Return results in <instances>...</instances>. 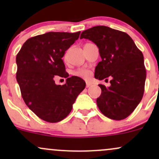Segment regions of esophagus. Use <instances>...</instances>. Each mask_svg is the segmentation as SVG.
I'll return each instance as SVG.
<instances>
[{"mask_svg":"<svg viewBox=\"0 0 159 159\" xmlns=\"http://www.w3.org/2000/svg\"><path fill=\"white\" fill-rule=\"evenodd\" d=\"M91 85H92V84L90 83V82H86V87H90Z\"/></svg>","mask_w":159,"mask_h":159,"instance_id":"obj_1","label":"esophagus"}]
</instances>
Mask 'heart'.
<instances>
[{
    "label": "heart",
    "instance_id": "heart-1",
    "mask_svg": "<svg viewBox=\"0 0 159 159\" xmlns=\"http://www.w3.org/2000/svg\"><path fill=\"white\" fill-rule=\"evenodd\" d=\"M75 75L78 76H80V77L86 78H89L90 77L91 75V72L88 69H81L79 70H78L77 72H75Z\"/></svg>",
    "mask_w": 159,
    "mask_h": 159
}]
</instances>
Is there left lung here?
I'll use <instances>...</instances> for the list:
<instances>
[{"instance_id":"left-lung-1","label":"left lung","mask_w":159,"mask_h":159,"mask_svg":"<svg viewBox=\"0 0 159 159\" xmlns=\"http://www.w3.org/2000/svg\"><path fill=\"white\" fill-rule=\"evenodd\" d=\"M97 45L102 61L95 69V78L112 77L111 86L98 84L101 96L96 103L107 117L121 120L134 111L143 98L146 81L143 55L125 33L106 26H96L81 33Z\"/></svg>"}]
</instances>
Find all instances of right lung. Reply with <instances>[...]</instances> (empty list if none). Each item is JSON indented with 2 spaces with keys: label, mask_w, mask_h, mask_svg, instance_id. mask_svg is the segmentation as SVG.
I'll use <instances>...</instances> for the list:
<instances>
[{
  "label": "right lung",
  "mask_w": 159,
  "mask_h": 159,
  "mask_svg": "<svg viewBox=\"0 0 159 159\" xmlns=\"http://www.w3.org/2000/svg\"><path fill=\"white\" fill-rule=\"evenodd\" d=\"M76 33L48 32L30 38L16 56V80L27 106L48 123H57L68 116L86 83L77 76L69 77L62 57L78 39ZM66 77L57 85L54 78Z\"/></svg>",
  "instance_id": "obj_1"
}]
</instances>
